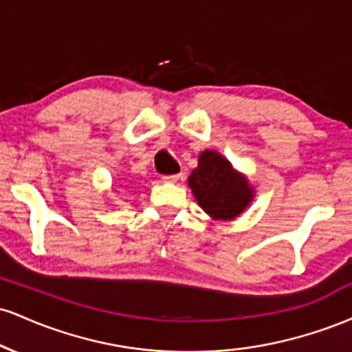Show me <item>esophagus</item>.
<instances>
[{
    "label": "esophagus",
    "mask_w": 352,
    "mask_h": 352,
    "mask_svg": "<svg viewBox=\"0 0 352 352\" xmlns=\"http://www.w3.org/2000/svg\"><path fill=\"white\" fill-rule=\"evenodd\" d=\"M182 179V173H173V175H164L165 182H177Z\"/></svg>",
    "instance_id": "34e87169"
}]
</instances>
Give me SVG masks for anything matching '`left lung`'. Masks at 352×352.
<instances>
[{"label": "left lung", "instance_id": "8db88e82", "mask_svg": "<svg viewBox=\"0 0 352 352\" xmlns=\"http://www.w3.org/2000/svg\"><path fill=\"white\" fill-rule=\"evenodd\" d=\"M188 185L199 205L217 220H232L252 201L253 192L240 173L220 153L205 151L199 167L188 177Z\"/></svg>", "mask_w": 352, "mask_h": 352}]
</instances>
